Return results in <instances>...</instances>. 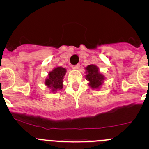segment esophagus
I'll use <instances>...</instances> for the list:
<instances>
[{
	"label": "esophagus",
	"mask_w": 149,
	"mask_h": 149,
	"mask_svg": "<svg viewBox=\"0 0 149 149\" xmlns=\"http://www.w3.org/2000/svg\"><path fill=\"white\" fill-rule=\"evenodd\" d=\"M79 68H80V65H79V64H78V65L72 66V68H73V70H77V69H79Z\"/></svg>",
	"instance_id": "1"
}]
</instances>
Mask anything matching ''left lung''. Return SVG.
<instances>
[{
    "label": "left lung",
    "instance_id": "1",
    "mask_svg": "<svg viewBox=\"0 0 149 149\" xmlns=\"http://www.w3.org/2000/svg\"><path fill=\"white\" fill-rule=\"evenodd\" d=\"M86 79L88 81V86L92 89H100L104 81L105 77L100 73L99 68L95 65H88L85 68Z\"/></svg>",
    "mask_w": 149,
    "mask_h": 149
}]
</instances>
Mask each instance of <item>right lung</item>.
Segmentation results:
<instances>
[{
  "label": "right lung",
  "mask_w": 149,
  "mask_h": 149,
  "mask_svg": "<svg viewBox=\"0 0 149 149\" xmlns=\"http://www.w3.org/2000/svg\"><path fill=\"white\" fill-rule=\"evenodd\" d=\"M66 73V69L61 66L55 68L49 72L47 78L45 81V84L51 89V92L55 93L63 88V78Z\"/></svg>",
  "instance_id": "add662e5"
}]
</instances>
